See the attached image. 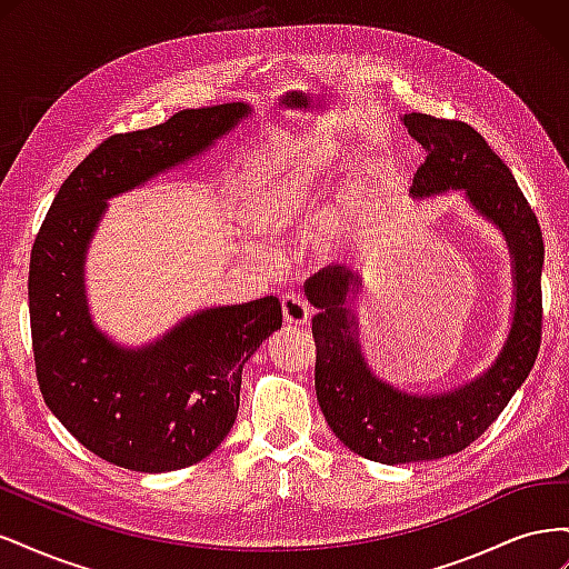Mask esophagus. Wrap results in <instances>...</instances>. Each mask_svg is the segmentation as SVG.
<instances>
[{"label":"esophagus","mask_w":569,"mask_h":569,"mask_svg":"<svg viewBox=\"0 0 569 569\" xmlns=\"http://www.w3.org/2000/svg\"><path fill=\"white\" fill-rule=\"evenodd\" d=\"M282 316L289 325H303L311 316V308L306 301H301L297 295H284L282 297Z\"/></svg>","instance_id":"obj_1"}]
</instances>
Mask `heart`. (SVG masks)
Wrapping results in <instances>:
<instances>
[{"label": "heart", "instance_id": "1", "mask_svg": "<svg viewBox=\"0 0 569 569\" xmlns=\"http://www.w3.org/2000/svg\"><path fill=\"white\" fill-rule=\"evenodd\" d=\"M327 159L316 149H301L287 163L258 180L247 199V220L251 228L268 237H280L299 228L311 211L313 192L327 173ZM253 253L268 256L261 244L251 247Z\"/></svg>", "mask_w": 569, "mask_h": 569}]
</instances>
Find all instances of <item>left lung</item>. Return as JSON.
I'll return each mask as SVG.
<instances>
[{"label": "left lung", "mask_w": 569, "mask_h": 569, "mask_svg": "<svg viewBox=\"0 0 569 569\" xmlns=\"http://www.w3.org/2000/svg\"><path fill=\"white\" fill-rule=\"evenodd\" d=\"M403 126L427 159L410 194L435 197L462 189L475 209L503 232L512 256V327L493 366L453 391L418 396L382 382L358 343V322L347 297L363 282L347 266H327L306 282L313 318L316 393L322 416L341 443L375 462L401 465L453 456L487 432L522 387L541 347L543 239L510 168L472 126L427 113H406Z\"/></svg>", "instance_id": "1"}]
</instances>
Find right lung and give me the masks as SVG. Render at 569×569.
<instances>
[{"label":"right lung","instance_id":"right-lung-1","mask_svg":"<svg viewBox=\"0 0 569 569\" xmlns=\"http://www.w3.org/2000/svg\"><path fill=\"white\" fill-rule=\"evenodd\" d=\"M251 109H184L111 134L68 176L30 253L28 308L44 403L84 449L134 472L182 470L213 453L239 410L242 368L282 327L278 297L206 308L142 349L101 335L84 256L107 201L209 149Z\"/></svg>","mask_w":569,"mask_h":569}]
</instances>
